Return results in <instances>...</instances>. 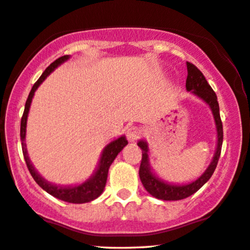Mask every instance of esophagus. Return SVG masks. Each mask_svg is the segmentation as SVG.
Wrapping results in <instances>:
<instances>
[{
	"label": "esophagus",
	"mask_w": 250,
	"mask_h": 250,
	"mask_svg": "<svg viewBox=\"0 0 250 250\" xmlns=\"http://www.w3.org/2000/svg\"><path fill=\"white\" fill-rule=\"evenodd\" d=\"M142 135H143V130L137 127H130L127 130V138L129 142L137 141L138 138L142 137Z\"/></svg>",
	"instance_id": "1"
}]
</instances>
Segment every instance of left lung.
Returning <instances> with one entry per match:
<instances>
[{
	"label": "left lung",
	"mask_w": 250,
	"mask_h": 250,
	"mask_svg": "<svg viewBox=\"0 0 250 250\" xmlns=\"http://www.w3.org/2000/svg\"><path fill=\"white\" fill-rule=\"evenodd\" d=\"M187 70L188 76L186 81V88L187 91H190L192 94L197 96L200 99L203 100L210 106L212 110L214 123L217 128V148L214 152L212 162L210 163L209 167L205 169V172L200 178L195 181L186 183V185H172L164 180L159 179L152 173L148 163V146L145 141H140L137 143L138 146L142 148V162L140 166V179L143 183L144 188L150 195L158 200L163 201H179L187 198L192 194H195L198 189L209 181V179L212 176L214 169H216L218 160L220 157V151H222L223 145V123L220 120L219 105L217 102V96L210 86L204 75L200 71V69L195 67L190 62H187Z\"/></svg>",
	"instance_id": "1"
}]
</instances>
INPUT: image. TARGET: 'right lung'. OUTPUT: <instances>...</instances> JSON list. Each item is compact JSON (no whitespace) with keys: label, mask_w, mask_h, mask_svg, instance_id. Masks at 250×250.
I'll return each instance as SVG.
<instances>
[{"label":"right lung","mask_w":250,"mask_h":250,"mask_svg":"<svg viewBox=\"0 0 250 250\" xmlns=\"http://www.w3.org/2000/svg\"><path fill=\"white\" fill-rule=\"evenodd\" d=\"M69 58H70L69 55H64V56H61V58H59L58 60H55V61L53 62L49 67H47L46 70L42 72V75L40 76L39 80L34 83L32 90H31V92L27 97L23 116H21V148H23L25 163H26L27 168L30 170L31 175H32L34 181H36L38 185L43 189V190L48 192L49 195L59 198V200L68 202V203L82 204V203H87V202L96 200L97 197H99V196L102 195V192L104 191V188H105L106 186L109 166L112 165L113 162H114V159L120 153V151H121L122 148L128 144V141L125 140V136H121V137L116 138V140L110 142L109 144H107L105 148L103 150L102 157H100V160H99V165H98V168L94 170L93 175L91 176V178H88L85 182L81 183V185L69 186V187H61V186L53 185V183L46 181V180L43 179L36 169H34L33 165L30 162V158L27 156L26 144H25L26 121H27V115H28V110H30L31 103H32V98L34 96L36 90L39 87V85L46 80L47 76L54 70L55 68H58L60 64H62L63 62L67 61Z\"/></svg>","instance_id":"add662e5"}]
</instances>
